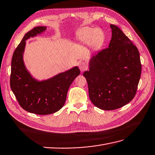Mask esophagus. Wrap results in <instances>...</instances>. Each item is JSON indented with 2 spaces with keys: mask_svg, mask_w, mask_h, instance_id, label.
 I'll list each match as a JSON object with an SVG mask.
<instances>
[{
  "mask_svg": "<svg viewBox=\"0 0 155 155\" xmlns=\"http://www.w3.org/2000/svg\"><path fill=\"white\" fill-rule=\"evenodd\" d=\"M79 69H80L81 71L83 72L86 70H87L88 67H87V65H86V64L84 62H81L80 64H79Z\"/></svg>",
  "mask_w": 155,
  "mask_h": 155,
  "instance_id": "esophagus-1",
  "label": "esophagus"
}]
</instances>
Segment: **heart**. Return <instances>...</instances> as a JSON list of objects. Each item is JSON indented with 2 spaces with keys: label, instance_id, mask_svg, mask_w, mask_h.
<instances>
[{
  "label": "heart",
  "instance_id": "obj_1",
  "mask_svg": "<svg viewBox=\"0 0 155 155\" xmlns=\"http://www.w3.org/2000/svg\"><path fill=\"white\" fill-rule=\"evenodd\" d=\"M79 40L88 43L92 47H98L101 45L104 40V34L100 28H83L78 31Z\"/></svg>",
  "mask_w": 155,
  "mask_h": 155
}]
</instances>
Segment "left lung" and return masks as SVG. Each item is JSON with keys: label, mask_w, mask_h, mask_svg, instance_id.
Here are the masks:
<instances>
[{"label": "left lung", "mask_w": 155, "mask_h": 155, "mask_svg": "<svg viewBox=\"0 0 155 155\" xmlns=\"http://www.w3.org/2000/svg\"><path fill=\"white\" fill-rule=\"evenodd\" d=\"M109 48L93 55L83 76L88 82L90 99L104 110L126 105L136 94L141 64L137 47L117 26L110 24Z\"/></svg>", "instance_id": "8db88e82"}]
</instances>
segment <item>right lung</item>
I'll return each instance as SVG.
<instances>
[{"label":"right lung","mask_w":155,"mask_h":155,"mask_svg":"<svg viewBox=\"0 0 155 155\" xmlns=\"http://www.w3.org/2000/svg\"><path fill=\"white\" fill-rule=\"evenodd\" d=\"M46 26H38L25 34L13 53L10 87L20 106L28 112L48 115L61 109L72 82L80 74L77 66L44 80L35 78L24 61L27 39L44 33Z\"/></svg>","instance_id":"obj_1"}]
</instances>
